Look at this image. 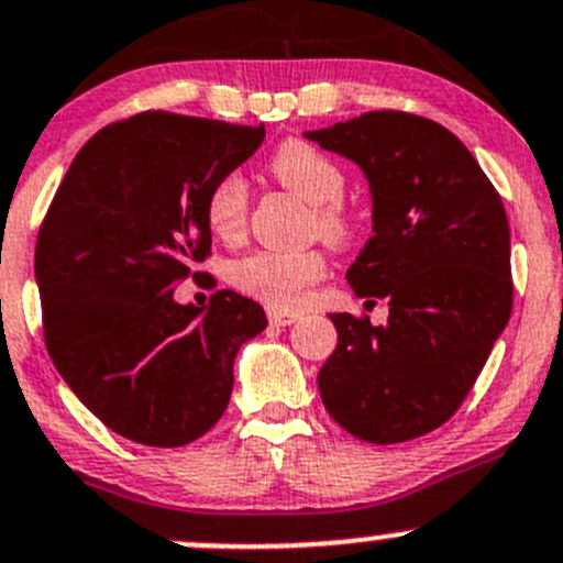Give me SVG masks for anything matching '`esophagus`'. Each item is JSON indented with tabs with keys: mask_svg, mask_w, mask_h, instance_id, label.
<instances>
[{
	"mask_svg": "<svg viewBox=\"0 0 563 563\" xmlns=\"http://www.w3.org/2000/svg\"><path fill=\"white\" fill-rule=\"evenodd\" d=\"M297 318V313H288V310H269V323H275V327H288V323H294Z\"/></svg>",
	"mask_w": 563,
	"mask_h": 563,
	"instance_id": "34e87169",
	"label": "esophagus"
}]
</instances>
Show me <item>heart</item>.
<instances>
[{"label": "heart", "mask_w": 563, "mask_h": 563, "mask_svg": "<svg viewBox=\"0 0 563 563\" xmlns=\"http://www.w3.org/2000/svg\"><path fill=\"white\" fill-rule=\"evenodd\" d=\"M269 174L286 190L308 201L313 209L316 229L323 240L340 242L351 240L356 220L343 207L340 196L345 187V174L329 155L305 141H286L269 157ZM250 192L247 181L240 174H225L214 181L207 196V223L220 240H234L242 234L247 220ZM323 275V258L316 250L302 253H261L247 255L231 266V283L250 297L272 305V308H294L302 302L310 283Z\"/></svg>", "instance_id": "b5f03b06"}]
</instances>
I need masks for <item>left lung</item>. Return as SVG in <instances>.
<instances>
[{
  "label": "left lung",
  "instance_id": "1",
  "mask_svg": "<svg viewBox=\"0 0 563 563\" xmlns=\"http://www.w3.org/2000/svg\"><path fill=\"white\" fill-rule=\"evenodd\" d=\"M305 139L365 174L373 236L345 280L389 302L384 327L329 316L321 400L362 441L419 439L457 411L512 313L504 203L463 141L424 117L371 111Z\"/></svg>",
  "mask_w": 563,
  "mask_h": 563
}]
</instances>
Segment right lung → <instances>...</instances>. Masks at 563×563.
<instances>
[{
	"instance_id": "right-lung-1",
	"label": "right lung",
	"mask_w": 563,
	"mask_h": 563,
	"mask_svg": "<svg viewBox=\"0 0 563 563\" xmlns=\"http://www.w3.org/2000/svg\"><path fill=\"white\" fill-rule=\"evenodd\" d=\"M264 141V124L146 111L95 133L67 168L35 250L45 345L113 433L146 446L201 439L229 406L234 360L264 308L223 288L174 299L212 247L207 196Z\"/></svg>"
}]
</instances>
